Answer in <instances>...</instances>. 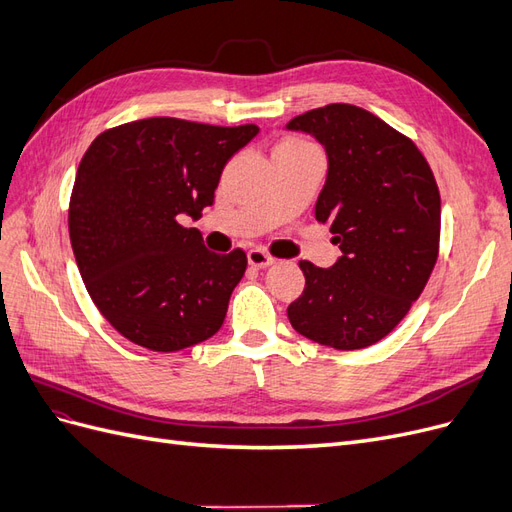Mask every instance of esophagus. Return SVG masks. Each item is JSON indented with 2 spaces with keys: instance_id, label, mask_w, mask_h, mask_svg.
<instances>
[{
  "instance_id": "obj_1",
  "label": "esophagus",
  "mask_w": 512,
  "mask_h": 512,
  "mask_svg": "<svg viewBox=\"0 0 512 512\" xmlns=\"http://www.w3.org/2000/svg\"><path fill=\"white\" fill-rule=\"evenodd\" d=\"M247 262H250V267H254V269H267L273 265V258L267 252H262V250H258V247H254V250L247 252Z\"/></svg>"
}]
</instances>
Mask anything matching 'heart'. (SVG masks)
Wrapping results in <instances>:
<instances>
[{"label":"heart","instance_id":"b5f03b06","mask_svg":"<svg viewBox=\"0 0 512 512\" xmlns=\"http://www.w3.org/2000/svg\"><path fill=\"white\" fill-rule=\"evenodd\" d=\"M280 147H307V145H303L299 141H284L282 145H277V149H280Z\"/></svg>","mask_w":512,"mask_h":512}]
</instances>
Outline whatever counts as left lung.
I'll use <instances>...</instances> for the list:
<instances>
[{"mask_svg":"<svg viewBox=\"0 0 512 512\" xmlns=\"http://www.w3.org/2000/svg\"><path fill=\"white\" fill-rule=\"evenodd\" d=\"M286 130L314 136L327 151L316 220L342 250L329 269L299 262L305 290L288 305V320L316 344L367 348L408 314L436 265V179L410 138L359 106L314 108Z\"/></svg>","mask_w":512,"mask_h":512,"instance_id":"8db88e82","label":"left lung"}]
</instances>
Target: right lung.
<instances>
[{"label":"right lung","instance_id":"right-lung-1","mask_svg":"<svg viewBox=\"0 0 512 512\" xmlns=\"http://www.w3.org/2000/svg\"><path fill=\"white\" fill-rule=\"evenodd\" d=\"M258 132L151 117L85 151L68 211L72 252L91 301L132 344L177 352L220 331L245 252L213 254L179 220L213 205L226 162Z\"/></svg>","mask_w":512,"mask_h":512}]
</instances>
